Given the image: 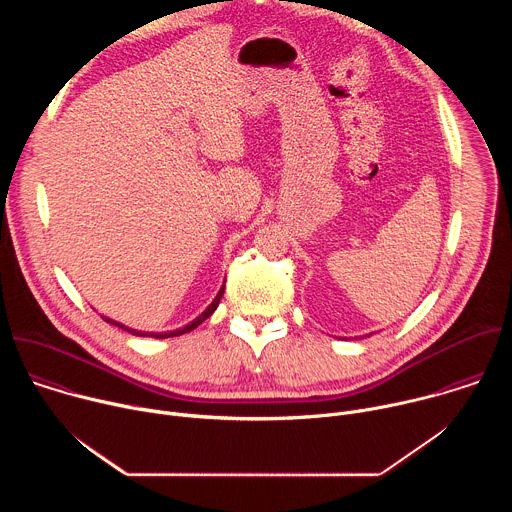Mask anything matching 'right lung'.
<instances>
[{
    "label": "right lung",
    "mask_w": 512,
    "mask_h": 512,
    "mask_svg": "<svg viewBox=\"0 0 512 512\" xmlns=\"http://www.w3.org/2000/svg\"><path fill=\"white\" fill-rule=\"evenodd\" d=\"M223 294H225V285L221 287V291H218L216 294V298L212 300V304L198 316V318H194L190 324H186L184 328H178V330H172V332H164V334H148V332H141V330H133V328H127V326H123L121 322H115V320H111V318H107V316H103V320L105 322H109V324H113V326H117V328H123V330H127V332H131L133 336H154V338H172V336H180V334H186V332H190V330H194L196 326H200L206 318H210L212 316V312L218 308V302H221V298H223Z\"/></svg>",
    "instance_id": "obj_1"
}]
</instances>
